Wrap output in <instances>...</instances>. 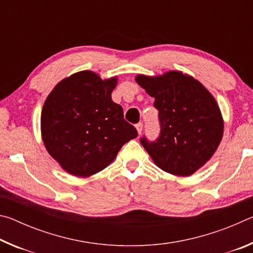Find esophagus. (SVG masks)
Masks as SVG:
<instances>
[{
	"label": "esophagus",
	"instance_id": "34e87169",
	"mask_svg": "<svg viewBox=\"0 0 253 253\" xmlns=\"http://www.w3.org/2000/svg\"><path fill=\"white\" fill-rule=\"evenodd\" d=\"M136 129H137V132H138V134L140 135V132H142V130H143V124H142V123L137 124V125H136Z\"/></svg>",
	"mask_w": 253,
	"mask_h": 253
}]
</instances>
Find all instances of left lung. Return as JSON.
<instances>
[{
    "instance_id": "left-lung-1",
    "label": "left lung",
    "mask_w": 253,
    "mask_h": 253,
    "mask_svg": "<svg viewBox=\"0 0 253 253\" xmlns=\"http://www.w3.org/2000/svg\"><path fill=\"white\" fill-rule=\"evenodd\" d=\"M136 83L153 97L161 136L140 143L155 165L176 176H190L211 160L223 137L224 122L215 98L193 77L169 70L137 75Z\"/></svg>"
}]
</instances>
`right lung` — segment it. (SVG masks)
<instances>
[{"mask_svg": "<svg viewBox=\"0 0 253 253\" xmlns=\"http://www.w3.org/2000/svg\"><path fill=\"white\" fill-rule=\"evenodd\" d=\"M118 77L101 79L83 70L55 84L42 107L41 137L46 151L68 174L88 177L114 162L137 130L111 99Z\"/></svg>", "mask_w": 253, "mask_h": 253, "instance_id": "1", "label": "right lung"}]
</instances>
